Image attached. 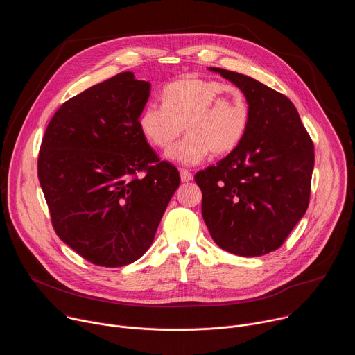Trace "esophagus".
<instances>
[{
  "mask_svg": "<svg viewBox=\"0 0 355 355\" xmlns=\"http://www.w3.org/2000/svg\"><path fill=\"white\" fill-rule=\"evenodd\" d=\"M180 177H181L182 182H188V181L192 180V174L188 170H184V168L180 170Z\"/></svg>",
  "mask_w": 355,
  "mask_h": 355,
  "instance_id": "obj_1",
  "label": "esophagus"
}]
</instances>
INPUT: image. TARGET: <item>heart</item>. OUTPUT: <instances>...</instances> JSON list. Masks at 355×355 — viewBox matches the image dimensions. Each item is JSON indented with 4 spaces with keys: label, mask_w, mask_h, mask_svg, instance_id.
<instances>
[{
    "label": "heart",
    "mask_w": 355,
    "mask_h": 355,
    "mask_svg": "<svg viewBox=\"0 0 355 355\" xmlns=\"http://www.w3.org/2000/svg\"><path fill=\"white\" fill-rule=\"evenodd\" d=\"M250 121L245 95L230 84L195 76L178 78L163 89V104L147 103L139 115L143 136L167 150L181 136L168 157L184 166L204 162L212 151L225 156L241 143Z\"/></svg>",
    "instance_id": "obj_1"
}]
</instances>
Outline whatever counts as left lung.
<instances>
[{
  "instance_id": "8db88e82",
  "label": "left lung",
  "mask_w": 355,
  "mask_h": 355,
  "mask_svg": "<svg viewBox=\"0 0 355 355\" xmlns=\"http://www.w3.org/2000/svg\"><path fill=\"white\" fill-rule=\"evenodd\" d=\"M209 70L243 91L250 121L232 153L195 174L202 216L220 248L264 256L282 245L308 209L313 141L289 98L248 76Z\"/></svg>"
}]
</instances>
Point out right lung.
I'll use <instances>...</instances> for the list:
<instances>
[{
  "mask_svg": "<svg viewBox=\"0 0 355 355\" xmlns=\"http://www.w3.org/2000/svg\"><path fill=\"white\" fill-rule=\"evenodd\" d=\"M148 95V81L119 73L66 101L40 144L37 177L52 225L99 267L144 254L180 185L178 170L159 159L139 128Z\"/></svg>",
  "mask_w": 355,
  "mask_h": 355,
  "instance_id": "1",
  "label": "right lung"
}]
</instances>
